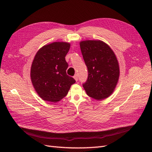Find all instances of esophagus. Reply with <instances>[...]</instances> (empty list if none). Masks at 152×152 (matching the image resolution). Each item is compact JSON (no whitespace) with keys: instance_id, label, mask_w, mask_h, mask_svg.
I'll use <instances>...</instances> for the list:
<instances>
[{"instance_id":"obj_1","label":"esophagus","mask_w":152,"mask_h":152,"mask_svg":"<svg viewBox=\"0 0 152 152\" xmlns=\"http://www.w3.org/2000/svg\"><path fill=\"white\" fill-rule=\"evenodd\" d=\"M73 78H74L75 80L76 81H77V80H78V76H77V74H76V75H75L74 76H73Z\"/></svg>"}]
</instances>
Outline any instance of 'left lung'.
<instances>
[{
    "label": "left lung",
    "instance_id": "8db88e82",
    "mask_svg": "<svg viewBox=\"0 0 152 152\" xmlns=\"http://www.w3.org/2000/svg\"><path fill=\"white\" fill-rule=\"evenodd\" d=\"M80 47L88 70V77L82 84L87 94L97 100L108 98L113 93L120 75L115 54L99 40L81 41Z\"/></svg>",
    "mask_w": 152,
    "mask_h": 152
}]
</instances>
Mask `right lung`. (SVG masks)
Returning a JSON list of instances; mask_svg holds the SVG:
<instances>
[{"label":"right lung","instance_id":"right-lung-1","mask_svg":"<svg viewBox=\"0 0 152 152\" xmlns=\"http://www.w3.org/2000/svg\"><path fill=\"white\" fill-rule=\"evenodd\" d=\"M70 44L55 42L45 45L36 53L31 66L30 77L35 90L44 101L56 103L65 97L73 77L66 74L65 56Z\"/></svg>","mask_w":152,"mask_h":152}]
</instances>
